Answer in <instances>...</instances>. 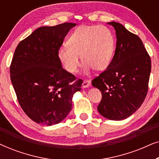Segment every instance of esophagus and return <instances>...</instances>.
<instances>
[{
	"mask_svg": "<svg viewBox=\"0 0 159 159\" xmlns=\"http://www.w3.org/2000/svg\"><path fill=\"white\" fill-rule=\"evenodd\" d=\"M90 84V81L88 80H84L82 82V88H88Z\"/></svg>",
	"mask_w": 159,
	"mask_h": 159,
	"instance_id": "obj_1",
	"label": "esophagus"
}]
</instances>
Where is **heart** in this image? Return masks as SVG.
<instances>
[{"instance_id":"heart-1","label":"heart","mask_w":159,"mask_h":159,"mask_svg":"<svg viewBox=\"0 0 159 159\" xmlns=\"http://www.w3.org/2000/svg\"><path fill=\"white\" fill-rule=\"evenodd\" d=\"M66 44L59 49L58 56L70 73H75L80 66L79 56L85 63L86 70H104L109 65L114 51V36L104 26H80Z\"/></svg>"}]
</instances>
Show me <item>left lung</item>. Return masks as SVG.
I'll return each instance as SVG.
<instances>
[{
    "mask_svg": "<svg viewBox=\"0 0 159 159\" xmlns=\"http://www.w3.org/2000/svg\"><path fill=\"white\" fill-rule=\"evenodd\" d=\"M116 46L107 68L92 80L101 91L98 111L111 120H122L136 111L148 90L151 60L142 40L121 24L111 21Z\"/></svg>",
    "mask_w": 159,
    "mask_h": 159,
    "instance_id": "left-lung-1",
    "label": "left lung"
}]
</instances>
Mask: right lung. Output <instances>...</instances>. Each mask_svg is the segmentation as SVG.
I'll use <instances>...</instances> for the list:
<instances>
[{
  "label": "right lung",
  "mask_w": 159,
  "mask_h": 159,
  "mask_svg": "<svg viewBox=\"0 0 159 159\" xmlns=\"http://www.w3.org/2000/svg\"><path fill=\"white\" fill-rule=\"evenodd\" d=\"M76 24L42 27L17 45L10 76L24 112L38 124L51 126L61 121L71 109L74 93L82 80L62 68L58 51Z\"/></svg>",
  "instance_id": "obj_1"
}]
</instances>
